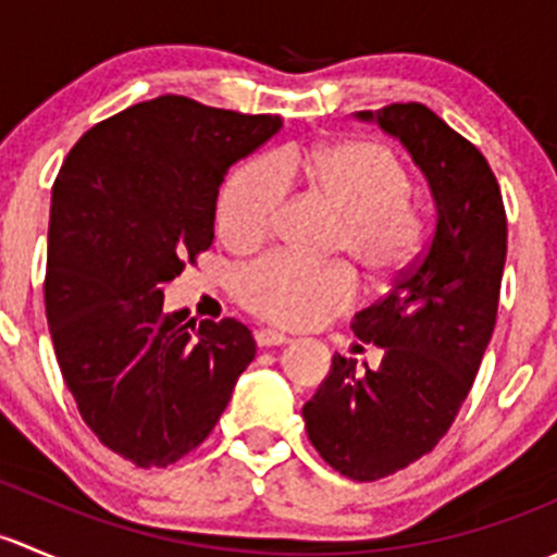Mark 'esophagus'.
I'll list each match as a JSON object with an SVG mask.
<instances>
[{
  "mask_svg": "<svg viewBox=\"0 0 557 557\" xmlns=\"http://www.w3.org/2000/svg\"><path fill=\"white\" fill-rule=\"evenodd\" d=\"M256 342H258V347H277V345H288L290 336L280 334V331H274V329H261V331H256Z\"/></svg>",
  "mask_w": 557,
  "mask_h": 557,
  "instance_id": "esophagus-1",
  "label": "esophagus"
}]
</instances>
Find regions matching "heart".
<instances>
[{"label": "heart", "mask_w": 557, "mask_h": 557, "mask_svg": "<svg viewBox=\"0 0 557 557\" xmlns=\"http://www.w3.org/2000/svg\"><path fill=\"white\" fill-rule=\"evenodd\" d=\"M305 177L342 218L336 252L372 283L401 277L418 258L425 221L407 199V166L374 143H331L312 150L263 156L237 170L218 201V232L228 245L256 247L272 237L290 180ZM252 314L288 329L318 325L350 310L356 280L342 267H312L290 252L250 263L234 280Z\"/></svg>", "instance_id": "obj_1"}]
</instances>
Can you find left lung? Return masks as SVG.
<instances>
[{"label": "left lung", "mask_w": 557, "mask_h": 557, "mask_svg": "<svg viewBox=\"0 0 557 557\" xmlns=\"http://www.w3.org/2000/svg\"><path fill=\"white\" fill-rule=\"evenodd\" d=\"M356 115L401 139L436 201L423 256L352 320L358 339L383 347L380 369L334 356L301 409L320 458L350 480L374 482L434 450L469 396L496 329L507 212L485 156L434 110L396 102Z\"/></svg>", "instance_id": "left-lung-1"}]
</instances>
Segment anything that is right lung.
Returning a JSON list of instances; mask_svg holds the SVG:
<instances>
[{
	"instance_id": "obj_1",
	"label": "right lung",
	"mask_w": 557,
	"mask_h": 557,
	"mask_svg": "<svg viewBox=\"0 0 557 557\" xmlns=\"http://www.w3.org/2000/svg\"><path fill=\"white\" fill-rule=\"evenodd\" d=\"M283 126L188 97L88 128L53 183L45 314L61 377L104 447L164 469L201 445L256 358L247 325L164 310V285L215 239L234 161Z\"/></svg>"
}]
</instances>
